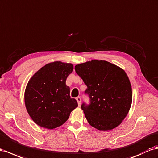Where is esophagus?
<instances>
[{
    "label": "esophagus",
    "instance_id": "1",
    "mask_svg": "<svg viewBox=\"0 0 158 158\" xmlns=\"http://www.w3.org/2000/svg\"><path fill=\"white\" fill-rule=\"evenodd\" d=\"M76 100H77L78 104L80 106V104H81V98L80 97H77V98H76Z\"/></svg>",
    "mask_w": 158,
    "mask_h": 158
}]
</instances>
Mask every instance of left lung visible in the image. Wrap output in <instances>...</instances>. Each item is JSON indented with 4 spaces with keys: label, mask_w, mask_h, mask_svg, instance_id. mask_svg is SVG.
<instances>
[{
    "label": "left lung",
    "mask_w": 158,
    "mask_h": 158,
    "mask_svg": "<svg viewBox=\"0 0 158 158\" xmlns=\"http://www.w3.org/2000/svg\"><path fill=\"white\" fill-rule=\"evenodd\" d=\"M87 86L90 103L81 106L89 125L101 131L116 127L130 109L132 91L130 80L121 68L105 60H92L75 66Z\"/></svg>",
    "instance_id": "left-lung-1"
}]
</instances>
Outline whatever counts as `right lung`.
<instances>
[{
  "instance_id": "right-lung-1",
  "label": "right lung",
  "mask_w": 158,
  "mask_h": 158,
  "mask_svg": "<svg viewBox=\"0 0 158 158\" xmlns=\"http://www.w3.org/2000/svg\"><path fill=\"white\" fill-rule=\"evenodd\" d=\"M72 64L50 62L38 70L30 79L24 92L27 112L37 125L50 130L62 126L71 112L78 107L70 96L66 78L73 71Z\"/></svg>"
}]
</instances>
